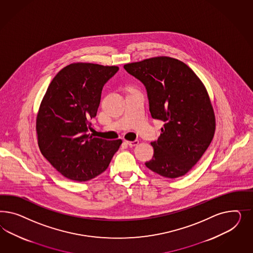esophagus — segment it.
<instances>
[{"label": "esophagus", "mask_w": 253, "mask_h": 253, "mask_svg": "<svg viewBox=\"0 0 253 253\" xmlns=\"http://www.w3.org/2000/svg\"><path fill=\"white\" fill-rule=\"evenodd\" d=\"M125 143H126V144H127L129 146H137L138 144H139V141H138V140L132 141V142H130V141H126Z\"/></svg>", "instance_id": "34e87169"}]
</instances>
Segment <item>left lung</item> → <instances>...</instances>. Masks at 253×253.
I'll return each mask as SVG.
<instances>
[{"mask_svg":"<svg viewBox=\"0 0 253 253\" xmlns=\"http://www.w3.org/2000/svg\"><path fill=\"white\" fill-rule=\"evenodd\" d=\"M146 87L153 119L164 122L146 166L167 178L187 173L210 146L215 116L207 90L184 62L158 56L124 65Z\"/></svg>","mask_w":253,"mask_h":253,"instance_id":"left-lung-1","label":"left lung"}]
</instances>
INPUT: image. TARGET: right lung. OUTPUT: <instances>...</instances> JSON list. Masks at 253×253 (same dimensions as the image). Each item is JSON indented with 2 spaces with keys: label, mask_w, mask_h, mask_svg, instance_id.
<instances>
[{
  "label": "right lung",
  "mask_w": 253,
  "mask_h": 253,
  "mask_svg": "<svg viewBox=\"0 0 253 253\" xmlns=\"http://www.w3.org/2000/svg\"><path fill=\"white\" fill-rule=\"evenodd\" d=\"M119 68L73 63L55 76L36 120L40 150L63 176L85 182L107 169L123 141L88 133L99 107L102 89Z\"/></svg>",
  "instance_id": "right-lung-1"
}]
</instances>
